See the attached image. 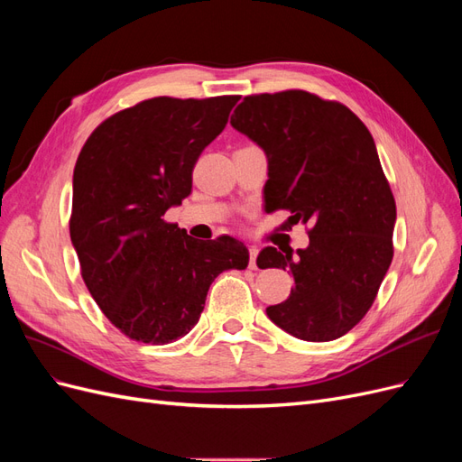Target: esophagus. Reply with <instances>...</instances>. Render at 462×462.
Returning <instances> with one entry per match:
<instances>
[{
  "instance_id": "34e87169",
  "label": "esophagus",
  "mask_w": 462,
  "mask_h": 462,
  "mask_svg": "<svg viewBox=\"0 0 462 462\" xmlns=\"http://www.w3.org/2000/svg\"><path fill=\"white\" fill-rule=\"evenodd\" d=\"M258 253H260V250H258L256 246H250V248H248V254H250V262H248V268H250V270H258V263H256Z\"/></svg>"
}]
</instances>
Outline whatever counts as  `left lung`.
Wrapping results in <instances>:
<instances>
[{
    "label": "left lung",
    "mask_w": 462,
    "mask_h": 462,
    "mask_svg": "<svg viewBox=\"0 0 462 462\" xmlns=\"http://www.w3.org/2000/svg\"><path fill=\"white\" fill-rule=\"evenodd\" d=\"M231 125L268 158L265 212L289 209L312 226L295 256L273 246L258 254V268L295 279L265 314L302 341L341 337L370 310L393 260L397 208L370 131L343 104L304 90L246 96Z\"/></svg>",
    "instance_id": "1"
}]
</instances>
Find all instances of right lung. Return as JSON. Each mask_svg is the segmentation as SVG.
Returning a JSON list of instances; mask_svg holds the SVG:
<instances>
[{"mask_svg": "<svg viewBox=\"0 0 462 462\" xmlns=\"http://www.w3.org/2000/svg\"><path fill=\"white\" fill-rule=\"evenodd\" d=\"M236 102L152 97L106 119L79 153L71 243L92 299L129 339L183 337L214 279L248 265L246 246L233 236L197 241L163 219L190 194L192 167Z\"/></svg>", "mask_w": 462, "mask_h": 462, "instance_id": "add662e5", "label": "right lung"}]
</instances>
